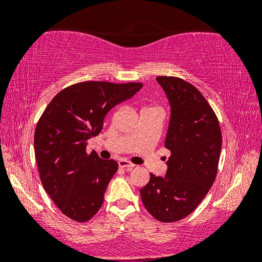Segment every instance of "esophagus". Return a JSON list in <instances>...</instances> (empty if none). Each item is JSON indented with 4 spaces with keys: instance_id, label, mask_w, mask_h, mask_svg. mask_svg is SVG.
I'll return each instance as SVG.
<instances>
[{
    "instance_id": "esophagus-1",
    "label": "esophagus",
    "mask_w": 262,
    "mask_h": 262,
    "mask_svg": "<svg viewBox=\"0 0 262 262\" xmlns=\"http://www.w3.org/2000/svg\"><path fill=\"white\" fill-rule=\"evenodd\" d=\"M118 166H119L120 168H124V169H126V170H131L132 168L135 167V164L128 162V161H126V160H119L118 161Z\"/></svg>"
}]
</instances>
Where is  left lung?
<instances>
[{
	"label": "left lung",
	"instance_id": "left-lung-1",
	"mask_svg": "<svg viewBox=\"0 0 262 262\" xmlns=\"http://www.w3.org/2000/svg\"><path fill=\"white\" fill-rule=\"evenodd\" d=\"M170 106L164 146L170 151L164 177L150 174L141 188L145 209L169 223L187 217L216 179L222 132L216 114L194 85L178 77H156Z\"/></svg>",
	"mask_w": 262,
	"mask_h": 262
}]
</instances>
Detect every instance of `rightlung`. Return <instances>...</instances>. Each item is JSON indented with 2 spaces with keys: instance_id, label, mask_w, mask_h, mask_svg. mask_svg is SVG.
Returning a JSON list of instances; mask_svg holds the SVG:
<instances>
[{
  "instance_id": "right-lung-1",
  "label": "right lung",
  "mask_w": 262,
  "mask_h": 262,
  "mask_svg": "<svg viewBox=\"0 0 262 262\" xmlns=\"http://www.w3.org/2000/svg\"><path fill=\"white\" fill-rule=\"evenodd\" d=\"M142 87L137 82H81L59 92L45 108L35 127V161L44 189L67 217L87 222L101 207L118 163L95 151L88 155L87 142L101 132L111 108Z\"/></svg>"
}]
</instances>
